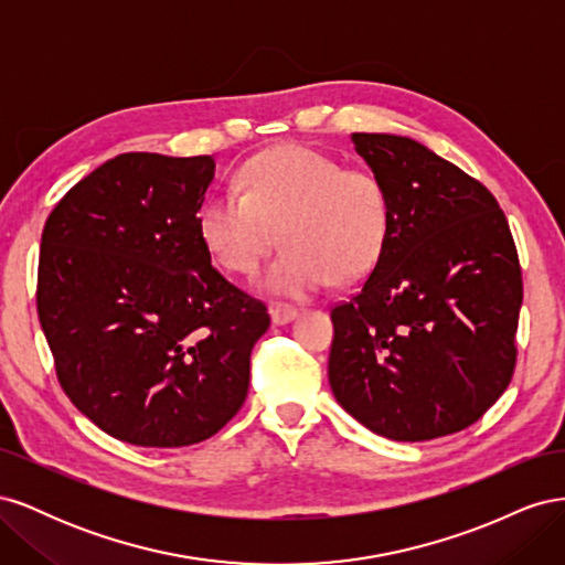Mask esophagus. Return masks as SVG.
Returning a JSON list of instances; mask_svg holds the SVG:
<instances>
[{
  "mask_svg": "<svg viewBox=\"0 0 565 565\" xmlns=\"http://www.w3.org/2000/svg\"><path fill=\"white\" fill-rule=\"evenodd\" d=\"M268 313H270L273 324H287L297 318V309H289V306H280V303L270 306Z\"/></svg>",
  "mask_w": 565,
  "mask_h": 565,
  "instance_id": "obj_1",
  "label": "esophagus"
}]
</instances>
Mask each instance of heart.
Here are the masks:
<instances>
[{
  "instance_id": "b5f03b06",
  "label": "heart",
  "mask_w": 565,
  "mask_h": 565,
  "mask_svg": "<svg viewBox=\"0 0 565 565\" xmlns=\"http://www.w3.org/2000/svg\"><path fill=\"white\" fill-rule=\"evenodd\" d=\"M243 193L202 200L198 231L214 259L252 276L278 235L285 249L259 280L266 295L306 299L334 278H363L391 235V198L370 169L344 167L303 146H280L241 169Z\"/></svg>"
}]
</instances>
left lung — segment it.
Wrapping results in <instances>:
<instances>
[{
  "instance_id": "8db88e82",
  "label": "left lung",
  "mask_w": 565,
  "mask_h": 565,
  "mask_svg": "<svg viewBox=\"0 0 565 565\" xmlns=\"http://www.w3.org/2000/svg\"><path fill=\"white\" fill-rule=\"evenodd\" d=\"M351 139L386 185L391 235L361 292L332 311V393L391 440L461 431L514 374V237L488 188L431 148L398 134Z\"/></svg>"
}]
</instances>
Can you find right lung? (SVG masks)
<instances>
[{"instance_id":"add662e5","label":"right lung","mask_w":565,"mask_h":565,"mask_svg":"<svg viewBox=\"0 0 565 565\" xmlns=\"http://www.w3.org/2000/svg\"><path fill=\"white\" fill-rule=\"evenodd\" d=\"M214 172V156L125 152L75 183L42 233L38 313L58 382L131 446L183 448L226 426L270 324L200 237Z\"/></svg>"}]
</instances>
